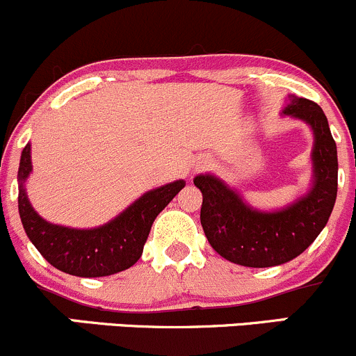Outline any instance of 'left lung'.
Masks as SVG:
<instances>
[{"mask_svg":"<svg viewBox=\"0 0 356 356\" xmlns=\"http://www.w3.org/2000/svg\"><path fill=\"white\" fill-rule=\"evenodd\" d=\"M285 114L304 119L316 134L314 188L290 208L261 213L211 175H197L203 193L201 225L213 249L230 263L249 268H269L288 263L316 241L326 227L338 193V153L327 118L316 102L291 97Z\"/></svg>","mask_w":356,"mask_h":356,"instance_id":"1","label":"left lung"}]
</instances>
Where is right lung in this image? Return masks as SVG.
<instances>
[{"mask_svg": "<svg viewBox=\"0 0 356 356\" xmlns=\"http://www.w3.org/2000/svg\"><path fill=\"white\" fill-rule=\"evenodd\" d=\"M30 170L32 163L30 145H27L22 152L18 168V211L25 232L47 263L59 271L81 278L109 276L133 266L143 254V245L156 215L186 184L184 181H175L149 191L107 225L93 230H74L51 225L33 211L24 189V181Z\"/></svg>", "mask_w": 356, "mask_h": 356, "instance_id": "right-lung-1", "label": "right lung"}]
</instances>
